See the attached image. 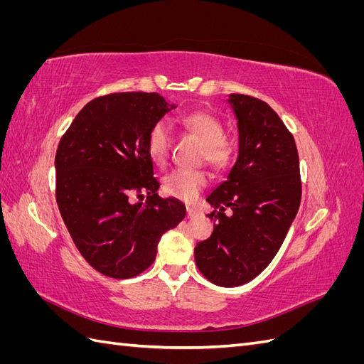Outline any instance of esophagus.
<instances>
[{"instance_id": "34e87169", "label": "esophagus", "mask_w": 364, "mask_h": 364, "mask_svg": "<svg viewBox=\"0 0 364 364\" xmlns=\"http://www.w3.org/2000/svg\"><path fill=\"white\" fill-rule=\"evenodd\" d=\"M186 217H188V218H194V217H197V211H196V209H193V208H186Z\"/></svg>"}]
</instances>
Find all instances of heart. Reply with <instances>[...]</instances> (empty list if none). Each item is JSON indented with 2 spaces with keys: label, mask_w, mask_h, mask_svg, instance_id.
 <instances>
[{
  "label": "heart",
  "mask_w": 364,
  "mask_h": 364,
  "mask_svg": "<svg viewBox=\"0 0 364 364\" xmlns=\"http://www.w3.org/2000/svg\"><path fill=\"white\" fill-rule=\"evenodd\" d=\"M182 127L203 144L202 158L215 170H225L235 158V147L225 139L222 121L208 112H191L182 117ZM170 126L165 119L153 124L147 135V150L156 164L167 161L170 150ZM208 176L200 170H174L164 178V191L183 202H193L199 197Z\"/></svg>",
  "instance_id": "heart-1"
}]
</instances>
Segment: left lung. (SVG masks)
<instances>
[{
  "instance_id": "1",
  "label": "left lung",
  "mask_w": 364,
  "mask_h": 364,
  "mask_svg": "<svg viewBox=\"0 0 364 364\" xmlns=\"http://www.w3.org/2000/svg\"><path fill=\"white\" fill-rule=\"evenodd\" d=\"M238 126V158L208 196L214 230L197 243L194 258L203 277L220 287H238L277 255L301 205L299 155L290 130L262 100L230 94ZM230 207L233 214L226 216Z\"/></svg>"
}]
</instances>
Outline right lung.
Listing matches in <instances>:
<instances>
[{
    "label": "right lung",
    "mask_w": 364,
    "mask_h": 364,
    "mask_svg": "<svg viewBox=\"0 0 364 364\" xmlns=\"http://www.w3.org/2000/svg\"><path fill=\"white\" fill-rule=\"evenodd\" d=\"M156 92H114L87 103L56 151V200L82 257L105 277L129 279L156 258L185 205L161 199L147 150L150 127L170 109ZM148 194L146 204L137 203Z\"/></svg>",
    "instance_id": "add662e5"
}]
</instances>
